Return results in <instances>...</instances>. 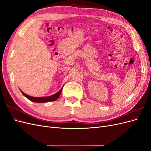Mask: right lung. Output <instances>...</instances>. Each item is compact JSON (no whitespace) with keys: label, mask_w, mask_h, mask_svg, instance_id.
<instances>
[{"label":"right lung","mask_w":151,"mask_h":151,"mask_svg":"<svg viewBox=\"0 0 151 151\" xmlns=\"http://www.w3.org/2000/svg\"><path fill=\"white\" fill-rule=\"evenodd\" d=\"M62 88H63V87L60 90L58 91L57 93L54 94L52 96H46V97H33V96H29V95L26 94L22 92L21 90H20V91H21L22 94H23L27 99H28L29 100H30V101H31L36 102V103H47V102L55 101L56 99H57L59 98V96H60V95L62 93Z\"/></svg>","instance_id":"1"}]
</instances>
